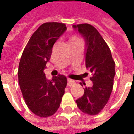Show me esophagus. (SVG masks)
I'll return each mask as SVG.
<instances>
[{
	"mask_svg": "<svg viewBox=\"0 0 134 134\" xmlns=\"http://www.w3.org/2000/svg\"><path fill=\"white\" fill-rule=\"evenodd\" d=\"M75 82L73 80H71V79H67V85H68L69 87L72 86L73 85H75Z\"/></svg>",
	"mask_w": 134,
	"mask_h": 134,
	"instance_id": "1",
	"label": "esophagus"
}]
</instances>
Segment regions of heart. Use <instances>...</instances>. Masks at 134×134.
Listing matches in <instances>:
<instances>
[{"instance_id":"heart-1","label":"heart","mask_w":134,"mask_h":134,"mask_svg":"<svg viewBox=\"0 0 134 134\" xmlns=\"http://www.w3.org/2000/svg\"><path fill=\"white\" fill-rule=\"evenodd\" d=\"M75 38H73L72 39H75Z\"/></svg>"}]
</instances>
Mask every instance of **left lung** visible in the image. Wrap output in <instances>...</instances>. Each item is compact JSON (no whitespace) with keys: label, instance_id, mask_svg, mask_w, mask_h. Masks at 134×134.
<instances>
[{"label":"left lung","instance_id":"8db88e82","mask_svg":"<svg viewBox=\"0 0 134 134\" xmlns=\"http://www.w3.org/2000/svg\"><path fill=\"white\" fill-rule=\"evenodd\" d=\"M85 41V60L93 77L92 87H85L84 95L76 100L82 112L90 115L98 114L109 100L115 77V62L102 36L92 25H73ZM80 85L82 83L80 82Z\"/></svg>","mask_w":134,"mask_h":134}]
</instances>
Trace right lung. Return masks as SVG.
Wrapping results in <instances>:
<instances>
[{
  "label": "right lung",
  "mask_w": 134,
  "mask_h": 134,
  "mask_svg": "<svg viewBox=\"0 0 134 134\" xmlns=\"http://www.w3.org/2000/svg\"><path fill=\"white\" fill-rule=\"evenodd\" d=\"M66 30V25L62 23L41 25L31 36L19 62V82L25 103L31 112L41 118L57 112L67 86L65 76L59 75L49 80L44 72L53 45Z\"/></svg>",
  "instance_id": "obj_1"
}]
</instances>
